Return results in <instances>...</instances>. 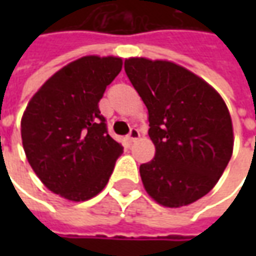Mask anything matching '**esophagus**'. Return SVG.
I'll list each match as a JSON object with an SVG mask.
<instances>
[{
    "label": "esophagus",
    "mask_w": 256,
    "mask_h": 256,
    "mask_svg": "<svg viewBox=\"0 0 256 256\" xmlns=\"http://www.w3.org/2000/svg\"><path fill=\"white\" fill-rule=\"evenodd\" d=\"M140 138V132L137 130V128H132L130 130V133L128 134V140L130 141V142H134L136 140Z\"/></svg>",
    "instance_id": "1"
}]
</instances>
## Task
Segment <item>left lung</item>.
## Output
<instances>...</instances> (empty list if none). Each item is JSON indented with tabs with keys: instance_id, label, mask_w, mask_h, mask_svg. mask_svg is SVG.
I'll return each mask as SVG.
<instances>
[{
	"instance_id": "8db88e82",
	"label": "left lung",
	"mask_w": 256,
	"mask_h": 256,
	"mask_svg": "<svg viewBox=\"0 0 256 256\" xmlns=\"http://www.w3.org/2000/svg\"><path fill=\"white\" fill-rule=\"evenodd\" d=\"M124 71L148 110L155 156L140 166L145 190L168 208L214 188L233 154L225 101L203 78L168 60L128 58Z\"/></svg>"
}]
</instances>
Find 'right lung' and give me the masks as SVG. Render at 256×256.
<instances>
[{
    "mask_svg": "<svg viewBox=\"0 0 256 256\" xmlns=\"http://www.w3.org/2000/svg\"><path fill=\"white\" fill-rule=\"evenodd\" d=\"M122 58L89 54L54 72L22 116V142L36 177L70 202L106 188L122 145L106 132L98 101L122 70Z\"/></svg>",
    "mask_w": 256,
    "mask_h": 256,
    "instance_id": "1",
    "label": "right lung"
}]
</instances>
